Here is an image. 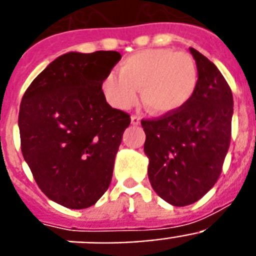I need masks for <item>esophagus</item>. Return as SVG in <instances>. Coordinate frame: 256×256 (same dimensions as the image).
Masks as SVG:
<instances>
[{
	"label": "esophagus",
	"instance_id": "obj_1",
	"mask_svg": "<svg viewBox=\"0 0 256 256\" xmlns=\"http://www.w3.org/2000/svg\"><path fill=\"white\" fill-rule=\"evenodd\" d=\"M130 122H132L133 126H138L140 122H141V119H140L137 115H132V116H130Z\"/></svg>",
	"mask_w": 256,
	"mask_h": 256
}]
</instances>
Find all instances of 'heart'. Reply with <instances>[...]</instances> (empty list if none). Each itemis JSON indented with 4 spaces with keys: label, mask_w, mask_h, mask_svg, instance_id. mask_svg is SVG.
<instances>
[{
    "label": "heart",
    "mask_w": 256,
    "mask_h": 256,
    "mask_svg": "<svg viewBox=\"0 0 256 256\" xmlns=\"http://www.w3.org/2000/svg\"><path fill=\"white\" fill-rule=\"evenodd\" d=\"M119 73L104 78L101 90L112 108L126 110L138 98L154 115H170L188 105L198 86L195 58L187 52L148 48L122 61Z\"/></svg>",
    "instance_id": "1"
}]
</instances>
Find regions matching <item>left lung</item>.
<instances>
[{
  "mask_svg": "<svg viewBox=\"0 0 256 256\" xmlns=\"http://www.w3.org/2000/svg\"><path fill=\"white\" fill-rule=\"evenodd\" d=\"M190 52L198 69L192 100L174 114L141 122L151 186L174 206L194 204L216 184L230 148L234 115L224 76L198 50Z\"/></svg>",
  "mask_w": 256,
  "mask_h": 256,
  "instance_id": "8db88e82",
  "label": "left lung"
}]
</instances>
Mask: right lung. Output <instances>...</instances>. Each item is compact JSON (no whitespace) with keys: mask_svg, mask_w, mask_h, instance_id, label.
I'll list each match as a JSON object with an SVG mask.
<instances>
[{"mask_svg":"<svg viewBox=\"0 0 256 256\" xmlns=\"http://www.w3.org/2000/svg\"><path fill=\"white\" fill-rule=\"evenodd\" d=\"M116 51L68 52L38 74L19 110L22 152L50 200L86 209L110 186L115 156L130 118L106 102L102 80Z\"/></svg>","mask_w":256,"mask_h":256,"instance_id":"add662e5","label":"right lung"}]
</instances>
